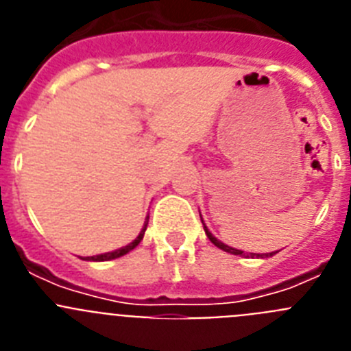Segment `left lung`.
Listing matches in <instances>:
<instances>
[{
  "label": "left lung",
  "mask_w": 351,
  "mask_h": 351,
  "mask_svg": "<svg viewBox=\"0 0 351 351\" xmlns=\"http://www.w3.org/2000/svg\"><path fill=\"white\" fill-rule=\"evenodd\" d=\"M200 219H202V214H200ZM202 223H204V219H202ZM204 230H206V235L209 237V241L214 244V246H218L219 250L226 251V253H232V255L244 256V258H269V256H272L278 253V251H272V253H246V251H243V250H235V247H232V246H226V244L221 243L219 239L214 237V235L209 232V228L206 226V223H204Z\"/></svg>",
  "instance_id": "left-lung-1"
}]
</instances>
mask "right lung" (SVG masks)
Instances as JSON below:
<instances>
[{
    "label": "right lung",
    "instance_id": "1",
    "mask_svg": "<svg viewBox=\"0 0 351 351\" xmlns=\"http://www.w3.org/2000/svg\"><path fill=\"white\" fill-rule=\"evenodd\" d=\"M147 223H149V214H147V218H145V221H144V226H142L141 234H138L137 237H135V241H132V243H130L128 246H123V247H119V250L108 251V253H101V255L86 256V260H89V262H108V260L119 258V256L126 255V253H130V251H132L133 247H137L138 244H141V241H142V239H144L145 228H147Z\"/></svg>",
    "mask_w": 351,
    "mask_h": 351
}]
</instances>
